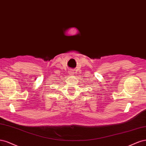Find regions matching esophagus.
Returning a JSON list of instances; mask_svg holds the SVG:
<instances>
[{
  "label": "esophagus",
  "instance_id": "1",
  "mask_svg": "<svg viewBox=\"0 0 146 146\" xmlns=\"http://www.w3.org/2000/svg\"><path fill=\"white\" fill-rule=\"evenodd\" d=\"M69 74H73V73H72V72H70L69 73Z\"/></svg>",
  "mask_w": 146,
  "mask_h": 146
}]
</instances>
